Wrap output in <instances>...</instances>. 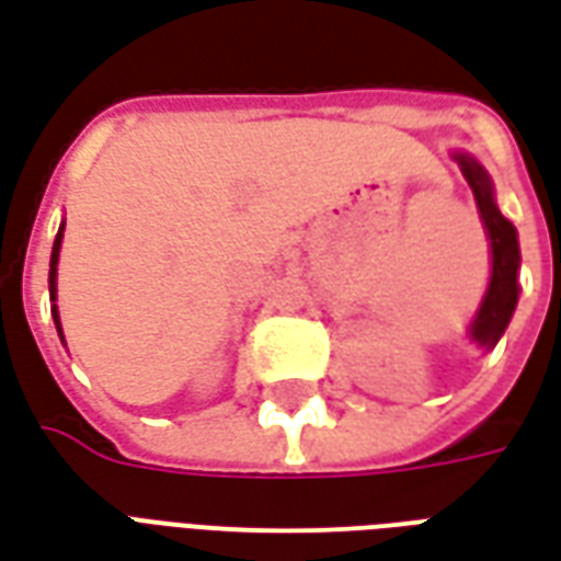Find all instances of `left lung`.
<instances>
[{
	"label": "left lung",
	"instance_id": "8db88e82",
	"mask_svg": "<svg viewBox=\"0 0 561 561\" xmlns=\"http://www.w3.org/2000/svg\"><path fill=\"white\" fill-rule=\"evenodd\" d=\"M454 159L459 161V171L469 180L478 209H481L483 228L490 237V252H493V273H490V285L483 294V304L478 309V316L471 321L469 336L471 342H478L483 348H493L495 342L502 340L507 321L517 309V270H519V243H517V228L499 213L493 197V183H490V173L483 171L478 161L457 152Z\"/></svg>",
	"mask_w": 561,
	"mask_h": 561
}]
</instances>
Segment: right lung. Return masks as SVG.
Returning a JSON list of instances; mask_svg holds the SVG:
<instances>
[{
    "instance_id": "1",
    "label": "right lung",
    "mask_w": 561,
    "mask_h": 561,
    "mask_svg": "<svg viewBox=\"0 0 561 561\" xmlns=\"http://www.w3.org/2000/svg\"><path fill=\"white\" fill-rule=\"evenodd\" d=\"M62 228H66V225H59V233H56V240H54V252H50V300H54V306H50V312H54L56 330H59V340H62V328H59V312H56V264H59V245H62Z\"/></svg>"
}]
</instances>
